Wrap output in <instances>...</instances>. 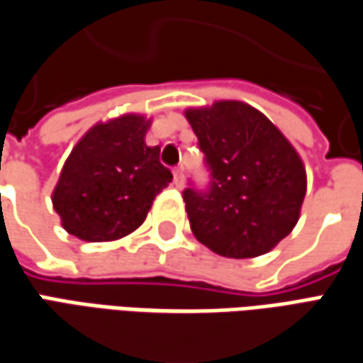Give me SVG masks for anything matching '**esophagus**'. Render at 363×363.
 Wrapping results in <instances>:
<instances>
[{
	"instance_id": "esophagus-1",
	"label": "esophagus",
	"mask_w": 363,
	"mask_h": 363,
	"mask_svg": "<svg viewBox=\"0 0 363 363\" xmlns=\"http://www.w3.org/2000/svg\"><path fill=\"white\" fill-rule=\"evenodd\" d=\"M174 184H176V187L184 186V169L179 166L174 167Z\"/></svg>"
}]
</instances>
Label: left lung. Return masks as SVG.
I'll list each match as a JSON object with an SVG mask.
<instances>
[{"label": "left lung", "mask_w": 363, "mask_h": 363, "mask_svg": "<svg viewBox=\"0 0 363 363\" xmlns=\"http://www.w3.org/2000/svg\"><path fill=\"white\" fill-rule=\"evenodd\" d=\"M186 118L209 172L206 189H184L196 239L231 259L269 253L301 215L306 172L296 150L245 102L189 108Z\"/></svg>", "instance_id": "obj_1"}]
</instances>
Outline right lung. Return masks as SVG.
I'll list each match as a JSON object with an SVG mask.
<instances>
[{"label": "right lung", "instance_id": "add662e5", "mask_svg": "<svg viewBox=\"0 0 363 363\" xmlns=\"http://www.w3.org/2000/svg\"><path fill=\"white\" fill-rule=\"evenodd\" d=\"M150 120L138 114L92 126L72 148L52 191L62 227L82 241H114L144 223L172 182L160 148L146 146Z\"/></svg>", "mask_w": 363, "mask_h": 363}]
</instances>
